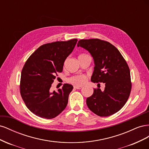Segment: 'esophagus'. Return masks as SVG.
I'll use <instances>...</instances> for the list:
<instances>
[{
  "instance_id": "esophagus-1",
  "label": "esophagus",
  "mask_w": 149,
  "mask_h": 149,
  "mask_svg": "<svg viewBox=\"0 0 149 149\" xmlns=\"http://www.w3.org/2000/svg\"><path fill=\"white\" fill-rule=\"evenodd\" d=\"M74 88L77 89H80L82 88V86H74Z\"/></svg>"
}]
</instances>
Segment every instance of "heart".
<instances>
[{
  "label": "heart",
  "mask_w": 149,
  "mask_h": 149,
  "mask_svg": "<svg viewBox=\"0 0 149 149\" xmlns=\"http://www.w3.org/2000/svg\"><path fill=\"white\" fill-rule=\"evenodd\" d=\"M87 78L84 74H78L71 76L68 79V82L76 86H82L86 82Z\"/></svg>",
  "instance_id": "b5f03b06"
}]
</instances>
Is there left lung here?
<instances>
[{
  "label": "left lung",
  "instance_id": "8db88e82",
  "mask_svg": "<svg viewBox=\"0 0 149 149\" xmlns=\"http://www.w3.org/2000/svg\"><path fill=\"white\" fill-rule=\"evenodd\" d=\"M77 46L86 49L93 57L95 66L91 81L105 84L103 91L100 88L94 89L93 95L86 99L88 108L101 117L116 113L125 105L131 91L130 73L127 62L118 48L104 40L83 39L78 42Z\"/></svg>",
  "mask_w": 149,
  "mask_h": 149
}]
</instances>
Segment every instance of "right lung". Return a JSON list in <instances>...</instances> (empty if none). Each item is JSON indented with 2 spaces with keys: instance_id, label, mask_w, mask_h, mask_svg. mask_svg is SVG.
Segmentation results:
<instances>
[{
  "instance_id": "add662e5",
  "label": "right lung",
  "mask_w": 149,
  "mask_h": 149,
  "mask_svg": "<svg viewBox=\"0 0 149 149\" xmlns=\"http://www.w3.org/2000/svg\"><path fill=\"white\" fill-rule=\"evenodd\" d=\"M77 41L72 39L44 44L25 62L21 73L20 94L28 109L40 118L53 119L67 106L73 86L64 84L61 89L53 93L50 88Z\"/></svg>"
}]
</instances>
